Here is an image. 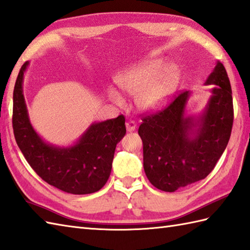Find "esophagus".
<instances>
[{
	"label": "esophagus",
	"instance_id": "34e87169",
	"mask_svg": "<svg viewBox=\"0 0 250 250\" xmlns=\"http://www.w3.org/2000/svg\"><path fill=\"white\" fill-rule=\"evenodd\" d=\"M136 129V123L134 121H128L126 123V130L128 132L134 131Z\"/></svg>",
	"mask_w": 250,
	"mask_h": 250
}]
</instances>
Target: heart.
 Instances as JSON below:
<instances>
[{
	"mask_svg": "<svg viewBox=\"0 0 250 250\" xmlns=\"http://www.w3.org/2000/svg\"><path fill=\"white\" fill-rule=\"evenodd\" d=\"M163 68V60L146 61L125 70L116 81L124 92L137 96V104L141 110H157L167 104L179 82L176 67L170 66L162 71ZM108 95L113 103L124 104L123 98L115 90L110 88Z\"/></svg>",
	"mask_w": 250,
	"mask_h": 250,
	"instance_id": "obj_1",
	"label": "heart"
}]
</instances>
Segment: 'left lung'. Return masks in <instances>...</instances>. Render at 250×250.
<instances>
[{
  "instance_id": "1",
  "label": "left lung",
  "mask_w": 250,
  "mask_h": 250,
  "mask_svg": "<svg viewBox=\"0 0 250 250\" xmlns=\"http://www.w3.org/2000/svg\"><path fill=\"white\" fill-rule=\"evenodd\" d=\"M214 84L202 113L188 115L191 92L181 93L167 108L143 118V168L151 184L173 192L207 177L229 142L233 124L230 81L220 62L204 85Z\"/></svg>"
}]
</instances>
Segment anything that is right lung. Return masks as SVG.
Listing matches in <instances>:
<instances>
[{
    "instance_id": "1",
    "label": "right lung",
    "mask_w": 250,
    "mask_h": 250,
    "mask_svg": "<svg viewBox=\"0 0 250 250\" xmlns=\"http://www.w3.org/2000/svg\"><path fill=\"white\" fill-rule=\"evenodd\" d=\"M25 62L14 90L13 128L15 139L26 162L48 184L73 195L98 191L112 169L116 144L126 134L125 118L95 122L73 146H58L46 142L32 126L23 95Z\"/></svg>"
}]
</instances>
